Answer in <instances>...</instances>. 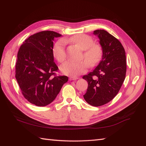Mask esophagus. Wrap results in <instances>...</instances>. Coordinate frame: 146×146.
<instances>
[{
    "label": "esophagus",
    "mask_w": 146,
    "mask_h": 146,
    "mask_svg": "<svg viewBox=\"0 0 146 146\" xmlns=\"http://www.w3.org/2000/svg\"><path fill=\"white\" fill-rule=\"evenodd\" d=\"M78 79H79V77H69L70 80H77Z\"/></svg>",
    "instance_id": "obj_1"
}]
</instances>
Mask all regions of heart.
<instances>
[{
	"label": "heart",
	"mask_w": 146,
	"mask_h": 146,
	"mask_svg": "<svg viewBox=\"0 0 146 146\" xmlns=\"http://www.w3.org/2000/svg\"><path fill=\"white\" fill-rule=\"evenodd\" d=\"M66 42H70L77 45L84 50L82 57L84 60L74 62L69 60L60 66V69L63 74L71 77H76L85 73L88 66L94 67L102 60L104 54L103 48L99 44L94 43L93 38L90 35L80 34L67 38ZM52 54L58 62H63L66 59V45L62 40H57L52 47Z\"/></svg>",
	"instance_id": "b5f03b06"
}]
</instances>
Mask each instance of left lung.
Masks as SVG:
<instances>
[{
    "label": "left lung",
    "instance_id": "1",
    "mask_svg": "<svg viewBox=\"0 0 146 146\" xmlns=\"http://www.w3.org/2000/svg\"><path fill=\"white\" fill-rule=\"evenodd\" d=\"M103 48L102 60L92 72L83 76L88 82L84 98L92 106L106 104L117 94L124 81L126 57L124 47L120 41L105 30H96Z\"/></svg>",
    "mask_w": 146,
    "mask_h": 146
}]
</instances>
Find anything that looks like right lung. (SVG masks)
<instances>
[{"label": "right lung", "instance_id": "1", "mask_svg": "<svg viewBox=\"0 0 146 146\" xmlns=\"http://www.w3.org/2000/svg\"><path fill=\"white\" fill-rule=\"evenodd\" d=\"M61 35L50 31L31 35L19 48L15 78L22 95L37 106H46L56 99L68 77L57 76L54 62L53 40Z\"/></svg>", "mask_w": 146, "mask_h": 146}]
</instances>
